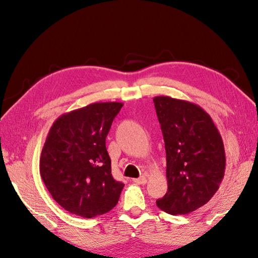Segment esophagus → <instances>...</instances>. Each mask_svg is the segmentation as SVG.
Masks as SVG:
<instances>
[{
    "mask_svg": "<svg viewBox=\"0 0 258 258\" xmlns=\"http://www.w3.org/2000/svg\"><path fill=\"white\" fill-rule=\"evenodd\" d=\"M133 182L136 183V184H146L147 179H146L145 176H141V177H139V178H134Z\"/></svg>",
    "mask_w": 258,
    "mask_h": 258,
    "instance_id": "1",
    "label": "esophagus"
}]
</instances>
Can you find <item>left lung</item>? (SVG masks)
<instances>
[{"label": "left lung", "instance_id": "8db88e82", "mask_svg": "<svg viewBox=\"0 0 258 258\" xmlns=\"http://www.w3.org/2000/svg\"><path fill=\"white\" fill-rule=\"evenodd\" d=\"M166 151L167 191L156 205L184 215L205 205L225 173V150L212 117L201 106L169 96L153 98Z\"/></svg>", "mask_w": 258, "mask_h": 258}]
</instances>
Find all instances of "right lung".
<instances>
[{
  "instance_id": "obj_1",
  "label": "right lung",
  "mask_w": 258,
  "mask_h": 258,
  "mask_svg": "<svg viewBox=\"0 0 258 258\" xmlns=\"http://www.w3.org/2000/svg\"><path fill=\"white\" fill-rule=\"evenodd\" d=\"M122 106L93 103L61 115L50 128L40 173L54 201L71 214L92 218L117 204L124 184L112 176L105 140Z\"/></svg>"
}]
</instances>
